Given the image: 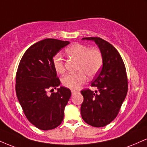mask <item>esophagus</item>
Returning a JSON list of instances; mask_svg holds the SVG:
<instances>
[{
    "label": "esophagus",
    "instance_id": "obj_1",
    "mask_svg": "<svg viewBox=\"0 0 147 147\" xmlns=\"http://www.w3.org/2000/svg\"><path fill=\"white\" fill-rule=\"evenodd\" d=\"M77 91L76 90H71V94H75L76 92Z\"/></svg>",
    "mask_w": 147,
    "mask_h": 147
}]
</instances>
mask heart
I'll list each match as a JSON object with an SVG mask.
<instances>
[{
    "instance_id": "obj_1",
    "label": "heart",
    "mask_w": 147,
    "mask_h": 147,
    "mask_svg": "<svg viewBox=\"0 0 147 147\" xmlns=\"http://www.w3.org/2000/svg\"><path fill=\"white\" fill-rule=\"evenodd\" d=\"M69 55L78 60L76 73L69 74L62 78V84L66 87L76 90L87 80V75L94 76L103 65V55L98 49H90L82 44H74L66 49ZM53 65L57 73L65 72L64 60L60 54H56L53 58Z\"/></svg>"
}]
</instances>
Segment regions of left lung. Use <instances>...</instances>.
<instances>
[{
    "instance_id": "obj_1",
    "label": "left lung",
    "mask_w": 147,
    "mask_h": 147,
    "mask_svg": "<svg viewBox=\"0 0 147 147\" xmlns=\"http://www.w3.org/2000/svg\"><path fill=\"white\" fill-rule=\"evenodd\" d=\"M94 41L103 55V67L92 82L95 92L81 91L83 102L80 108L82 119L90 126L103 127L117 116L128 92L126 67L121 55L109 42L100 37H85Z\"/></svg>"
}]
</instances>
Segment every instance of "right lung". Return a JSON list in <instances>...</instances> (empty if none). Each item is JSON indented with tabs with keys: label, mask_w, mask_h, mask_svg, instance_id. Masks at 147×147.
I'll return each instance as SVG.
<instances>
[{
	"label": "right lung",
	"mask_w": 147,
	"mask_h": 147,
	"mask_svg": "<svg viewBox=\"0 0 147 147\" xmlns=\"http://www.w3.org/2000/svg\"><path fill=\"white\" fill-rule=\"evenodd\" d=\"M67 41L45 39L25 52L16 75V93L28 121L43 131L55 128L63 121L65 108L71 92L60 87L57 92L47 94L49 88L60 85L53 65V58ZM53 90V89H52Z\"/></svg>",
	"instance_id": "1"
}]
</instances>
